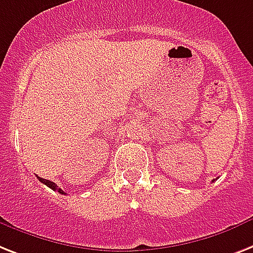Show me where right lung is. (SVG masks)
Returning a JSON list of instances; mask_svg holds the SVG:
<instances>
[{
  "label": "right lung",
  "instance_id": "1",
  "mask_svg": "<svg viewBox=\"0 0 253 253\" xmlns=\"http://www.w3.org/2000/svg\"><path fill=\"white\" fill-rule=\"evenodd\" d=\"M39 178V180H40L41 183H44L45 186H48L49 188H52L53 191H58L59 194H62V195H65V191H62L61 190V188H59L58 186H57V184L55 183H53L52 180H48V179H44V178H40V176H38Z\"/></svg>",
  "mask_w": 253,
  "mask_h": 253
}]
</instances>
